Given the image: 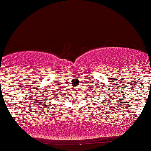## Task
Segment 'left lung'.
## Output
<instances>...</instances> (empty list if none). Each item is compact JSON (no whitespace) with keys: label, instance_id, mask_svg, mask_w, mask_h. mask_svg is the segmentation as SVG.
Segmentation results:
<instances>
[{"label":"left lung","instance_id":"8db88e82","mask_svg":"<svg viewBox=\"0 0 151 151\" xmlns=\"http://www.w3.org/2000/svg\"><path fill=\"white\" fill-rule=\"evenodd\" d=\"M102 86H103V85H102ZM100 87H101V86L97 85V88H98V90H101V88H100ZM96 90H97V89H95V91H94V93H97V92ZM91 92H92V91H94V90H93V88H91ZM105 95H106V94H105Z\"/></svg>","mask_w":151,"mask_h":151}]
</instances>
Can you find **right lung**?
<instances>
[{
    "mask_svg": "<svg viewBox=\"0 0 151 151\" xmlns=\"http://www.w3.org/2000/svg\"><path fill=\"white\" fill-rule=\"evenodd\" d=\"M51 94H51V95L47 96V98H46V99L47 100V101H50V102H49V103H51V102H50V101H53V100H54V97H56V96H57V94H57V93H54V92H52ZM47 98H49L48 99H47Z\"/></svg>",
    "mask_w": 151,
    "mask_h": 151,
    "instance_id": "1",
    "label": "right lung"
}]
</instances>
